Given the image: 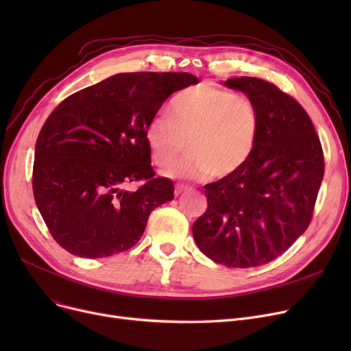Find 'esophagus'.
I'll use <instances>...</instances> for the list:
<instances>
[{"label":"esophagus","mask_w":351,"mask_h":351,"mask_svg":"<svg viewBox=\"0 0 351 351\" xmlns=\"http://www.w3.org/2000/svg\"><path fill=\"white\" fill-rule=\"evenodd\" d=\"M191 188L189 186H186V185H176V188H175V196H179V195H182L183 192H186V191H189Z\"/></svg>","instance_id":"esophagus-1"}]
</instances>
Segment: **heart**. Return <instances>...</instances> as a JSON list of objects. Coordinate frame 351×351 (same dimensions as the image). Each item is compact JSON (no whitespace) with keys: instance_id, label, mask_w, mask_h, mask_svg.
<instances>
[{"instance_id":"heart-1","label":"heart","mask_w":351,"mask_h":351,"mask_svg":"<svg viewBox=\"0 0 351 351\" xmlns=\"http://www.w3.org/2000/svg\"><path fill=\"white\" fill-rule=\"evenodd\" d=\"M168 114H158L145 138L158 166L179 179H223L241 171L252 158L261 132V115L246 95L212 84L183 89L172 98Z\"/></svg>"}]
</instances>
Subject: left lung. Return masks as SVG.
I'll return each mask as SVG.
<instances>
[{"label":"left lung","instance_id":"obj_1","mask_svg":"<svg viewBox=\"0 0 351 351\" xmlns=\"http://www.w3.org/2000/svg\"><path fill=\"white\" fill-rule=\"evenodd\" d=\"M257 106L261 132L243 168L204 188L208 209L193 239L209 259L256 267L283 254L304 233L324 175L320 139L303 106L261 78L223 82Z\"/></svg>","mask_w":351,"mask_h":351}]
</instances>
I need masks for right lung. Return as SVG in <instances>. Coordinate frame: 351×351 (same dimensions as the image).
I'll list each match as a JSON object with an SVG mask.
<instances>
[{"mask_svg":"<svg viewBox=\"0 0 351 351\" xmlns=\"http://www.w3.org/2000/svg\"><path fill=\"white\" fill-rule=\"evenodd\" d=\"M188 72H125L64 99L35 143L36 208L61 247L86 259L131 249L147 217L173 199L155 178L145 132L173 92L197 84ZM145 180L136 191L129 181Z\"/></svg>","mask_w":351,"mask_h":351,"instance_id":"obj_1","label":"right lung"}]
</instances>
